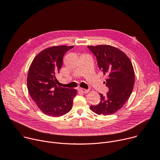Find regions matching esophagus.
<instances>
[{"mask_svg": "<svg viewBox=\"0 0 160 160\" xmlns=\"http://www.w3.org/2000/svg\"><path fill=\"white\" fill-rule=\"evenodd\" d=\"M78 90L80 91V92H81L82 93H87V92H88V90H87V89H85V88H78Z\"/></svg>", "mask_w": 160, "mask_h": 160, "instance_id": "obj_1", "label": "esophagus"}]
</instances>
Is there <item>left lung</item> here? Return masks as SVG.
Listing matches in <instances>:
<instances>
[{
    "label": "left lung",
    "mask_w": 160,
    "mask_h": 160,
    "mask_svg": "<svg viewBox=\"0 0 160 160\" xmlns=\"http://www.w3.org/2000/svg\"><path fill=\"white\" fill-rule=\"evenodd\" d=\"M88 49L96 57L99 69L108 75L104 83L109 89L106 96L100 94V102L90 109L98 115H112L123 107L132 94L135 82L133 66L124 52L111 45Z\"/></svg>",
    "instance_id": "1"
}]
</instances>
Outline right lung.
Listing matches in <instances>:
<instances>
[{"instance_id": "obj_1", "label": "right lung", "mask_w": 160, "mask_h": 160, "mask_svg": "<svg viewBox=\"0 0 160 160\" xmlns=\"http://www.w3.org/2000/svg\"><path fill=\"white\" fill-rule=\"evenodd\" d=\"M73 48L61 45L45 49L35 58L29 68L28 92L38 108L48 116L61 117L72 108L77 90L58 86L56 75L62 65L64 55Z\"/></svg>"}]
</instances>
